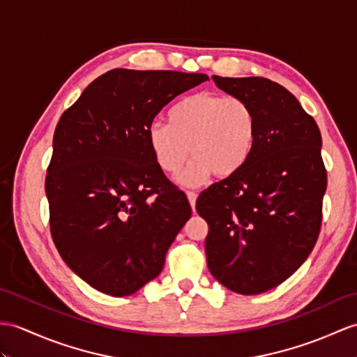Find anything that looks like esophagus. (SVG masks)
<instances>
[{"label": "esophagus", "instance_id": "esophagus-1", "mask_svg": "<svg viewBox=\"0 0 357 357\" xmlns=\"http://www.w3.org/2000/svg\"><path fill=\"white\" fill-rule=\"evenodd\" d=\"M187 197H188V201H190V205H192V208H193V211H195V208H196V199H197V195H196L195 192H187Z\"/></svg>", "mask_w": 357, "mask_h": 357}]
</instances>
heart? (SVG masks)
<instances>
[{
  "label": "heart",
  "mask_w": 357,
  "mask_h": 357,
  "mask_svg": "<svg viewBox=\"0 0 357 357\" xmlns=\"http://www.w3.org/2000/svg\"><path fill=\"white\" fill-rule=\"evenodd\" d=\"M257 139V115L246 100L234 96L197 93L169 111V123L155 121L147 143L158 167L176 175L192 153L181 184L201 185L214 173L234 176L250 161Z\"/></svg>",
  "instance_id": "obj_1"
}]
</instances>
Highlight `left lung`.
Instances as JSON below:
<instances>
[{"instance_id": "left-lung-1", "label": "left lung", "mask_w": 357, "mask_h": 357, "mask_svg": "<svg viewBox=\"0 0 357 357\" xmlns=\"http://www.w3.org/2000/svg\"><path fill=\"white\" fill-rule=\"evenodd\" d=\"M214 84L250 103L257 139L250 161L197 197L208 223L211 275L229 291L257 295L283 283L317 243L327 170L321 132L286 88L264 77H220Z\"/></svg>"}]
</instances>
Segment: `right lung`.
I'll use <instances>...</instances> for the list:
<instances>
[{
    "label": "right lung",
    "mask_w": 357,
    "mask_h": 357,
    "mask_svg": "<svg viewBox=\"0 0 357 357\" xmlns=\"http://www.w3.org/2000/svg\"><path fill=\"white\" fill-rule=\"evenodd\" d=\"M205 80L115 68L57 123L45 178L50 231L68 268L98 292L132 295L158 277L192 216L187 196L155 162L147 129L165 105Z\"/></svg>",
    "instance_id": "add662e5"
}]
</instances>
